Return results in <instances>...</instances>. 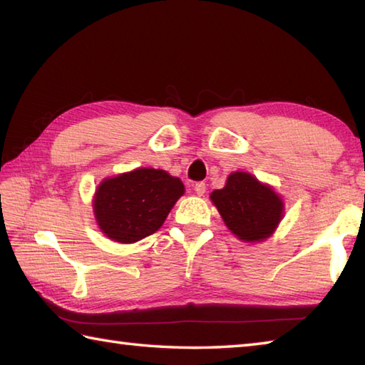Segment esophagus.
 I'll use <instances>...</instances> for the list:
<instances>
[{
	"label": "esophagus",
	"mask_w": 365,
	"mask_h": 365,
	"mask_svg": "<svg viewBox=\"0 0 365 365\" xmlns=\"http://www.w3.org/2000/svg\"><path fill=\"white\" fill-rule=\"evenodd\" d=\"M205 190H207V185L204 182H197L195 185V191H196L197 196H204L205 195Z\"/></svg>",
	"instance_id": "obj_1"
}]
</instances>
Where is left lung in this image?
Listing matches in <instances>:
<instances>
[{"instance_id": "1", "label": "left lung", "mask_w": 365, "mask_h": 365, "mask_svg": "<svg viewBox=\"0 0 365 365\" xmlns=\"http://www.w3.org/2000/svg\"><path fill=\"white\" fill-rule=\"evenodd\" d=\"M210 197L232 234L245 242L268 238L282 218L281 197L247 173L230 174L226 187Z\"/></svg>"}]
</instances>
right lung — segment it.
<instances>
[{"label": "right lung", "instance_id": "1", "mask_svg": "<svg viewBox=\"0 0 365 365\" xmlns=\"http://www.w3.org/2000/svg\"><path fill=\"white\" fill-rule=\"evenodd\" d=\"M183 191V183L161 169L141 168L106 178L94 197L97 224L114 242H139L161 227Z\"/></svg>", "mask_w": 365, "mask_h": 365}]
</instances>
